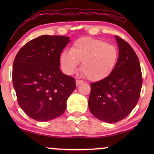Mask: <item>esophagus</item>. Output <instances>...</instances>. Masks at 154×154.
<instances>
[{"label":"esophagus","instance_id":"esophagus-1","mask_svg":"<svg viewBox=\"0 0 154 154\" xmlns=\"http://www.w3.org/2000/svg\"><path fill=\"white\" fill-rule=\"evenodd\" d=\"M83 83V81H81V80H76V81H75V85H76V86H79L80 84H81Z\"/></svg>","mask_w":154,"mask_h":154}]
</instances>
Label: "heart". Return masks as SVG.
<instances>
[{
    "label": "heart",
    "instance_id": "1",
    "mask_svg": "<svg viewBox=\"0 0 154 154\" xmlns=\"http://www.w3.org/2000/svg\"><path fill=\"white\" fill-rule=\"evenodd\" d=\"M118 58L119 51L116 46L102 40L86 37L75 41L70 51H63L60 61L66 74H73L82 62V71L88 79L100 81L113 72Z\"/></svg>",
    "mask_w": 154,
    "mask_h": 154
}]
</instances>
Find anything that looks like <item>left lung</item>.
<instances>
[{
    "label": "left lung",
    "mask_w": 154,
    "mask_h": 154,
    "mask_svg": "<svg viewBox=\"0 0 154 154\" xmlns=\"http://www.w3.org/2000/svg\"><path fill=\"white\" fill-rule=\"evenodd\" d=\"M119 58L106 79L91 83L88 106L100 121L116 123L125 119L137 104L142 85L139 59L127 42L116 35Z\"/></svg>",
    "instance_id": "obj_1"
}]
</instances>
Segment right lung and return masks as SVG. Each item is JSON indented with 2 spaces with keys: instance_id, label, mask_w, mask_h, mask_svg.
<instances>
[{
  "instance_id": "add662e5",
  "label": "right lung",
  "mask_w": 154,
  "mask_h": 154,
  "mask_svg": "<svg viewBox=\"0 0 154 154\" xmlns=\"http://www.w3.org/2000/svg\"><path fill=\"white\" fill-rule=\"evenodd\" d=\"M69 37L43 35L23 46L14 58L12 83L21 109L45 122L60 117L75 89V79L60 70V54Z\"/></svg>"
}]
</instances>
